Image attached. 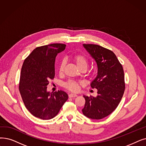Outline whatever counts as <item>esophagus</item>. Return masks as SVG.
<instances>
[{"label":"esophagus","mask_w":146,"mask_h":146,"mask_svg":"<svg viewBox=\"0 0 146 146\" xmlns=\"http://www.w3.org/2000/svg\"><path fill=\"white\" fill-rule=\"evenodd\" d=\"M78 96L76 94H70L68 95L69 98H73V97H76Z\"/></svg>","instance_id":"esophagus-1"}]
</instances>
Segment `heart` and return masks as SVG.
Instances as JSON below:
<instances>
[{"instance_id":"obj_1","label":"heart","mask_w":146,"mask_h":146,"mask_svg":"<svg viewBox=\"0 0 146 146\" xmlns=\"http://www.w3.org/2000/svg\"><path fill=\"white\" fill-rule=\"evenodd\" d=\"M73 60L74 62L76 64L78 68L80 70L82 68H85L86 70L88 68L89 61L88 58L84 55L78 54L76 55L73 56ZM66 63L64 61H62L60 63L59 67H58V72L60 74H61L64 72V69L65 67ZM80 83L74 80H69L64 84V86L68 90L72 92H77L79 91V88L80 86Z\"/></svg>"}]
</instances>
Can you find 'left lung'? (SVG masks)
<instances>
[{
  "label": "left lung",
  "instance_id": "8db88e82",
  "mask_svg": "<svg viewBox=\"0 0 146 146\" xmlns=\"http://www.w3.org/2000/svg\"><path fill=\"white\" fill-rule=\"evenodd\" d=\"M84 47L96 61L98 73L91 82L97 89V97L84 96V115L92 119H101L115 110L125 91L124 72L122 64L111 50L94 44H84Z\"/></svg>",
  "mask_w": 146,
  "mask_h": 146
}]
</instances>
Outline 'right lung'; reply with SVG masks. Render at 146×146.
I'll return each mask as SVG.
<instances>
[{
  "label": "right lung",
  "instance_id": "obj_1",
  "mask_svg": "<svg viewBox=\"0 0 146 146\" xmlns=\"http://www.w3.org/2000/svg\"><path fill=\"white\" fill-rule=\"evenodd\" d=\"M66 45L53 43L35 48L24 60L19 91L26 109L34 116L43 120L57 115L68 95L63 91H47L49 80L55 77V61Z\"/></svg>",
  "mask_w": 146,
  "mask_h": 146
}]
</instances>
